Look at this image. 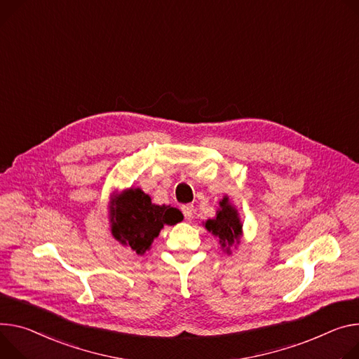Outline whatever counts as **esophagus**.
Masks as SVG:
<instances>
[{"label": "esophagus", "instance_id": "1", "mask_svg": "<svg viewBox=\"0 0 359 359\" xmlns=\"http://www.w3.org/2000/svg\"><path fill=\"white\" fill-rule=\"evenodd\" d=\"M182 212L184 215V219H190L193 216L194 206L193 205H184V206H182Z\"/></svg>", "mask_w": 359, "mask_h": 359}]
</instances>
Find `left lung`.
Instances as JSON below:
<instances>
[{"label": "left lung", "instance_id": "obj_1", "mask_svg": "<svg viewBox=\"0 0 359 359\" xmlns=\"http://www.w3.org/2000/svg\"><path fill=\"white\" fill-rule=\"evenodd\" d=\"M203 226L208 232L219 239V243L226 253L231 255V248H236L241 243V238L243 235V223L241 222L238 209L231 203L227 196H223V199L219 201L216 216L203 222Z\"/></svg>", "mask_w": 359, "mask_h": 359}]
</instances>
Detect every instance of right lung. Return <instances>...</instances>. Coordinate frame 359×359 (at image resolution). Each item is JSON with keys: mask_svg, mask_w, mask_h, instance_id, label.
Here are the masks:
<instances>
[{"mask_svg": "<svg viewBox=\"0 0 359 359\" xmlns=\"http://www.w3.org/2000/svg\"><path fill=\"white\" fill-rule=\"evenodd\" d=\"M109 219L113 238L137 255H144L165 224L179 223L183 215L170 205L151 203L150 196L142 189L130 187L113 194Z\"/></svg>", "mask_w": 359, "mask_h": 359, "instance_id": "add662e5", "label": "right lung"}]
</instances>
